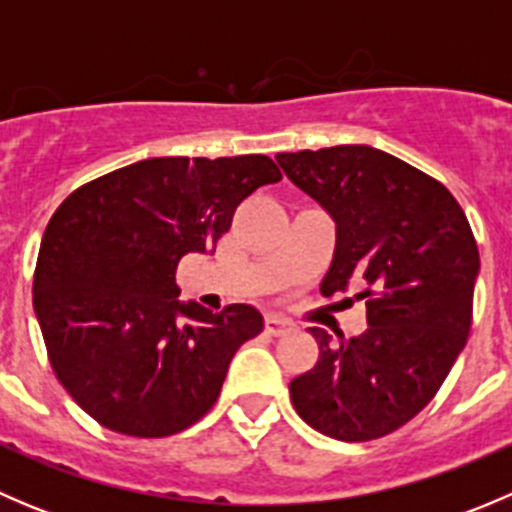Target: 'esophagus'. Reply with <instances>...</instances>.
Wrapping results in <instances>:
<instances>
[{
  "instance_id": "obj_1",
  "label": "esophagus",
  "mask_w": 512,
  "mask_h": 512,
  "mask_svg": "<svg viewBox=\"0 0 512 512\" xmlns=\"http://www.w3.org/2000/svg\"><path fill=\"white\" fill-rule=\"evenodd\" d=\"M265 329L270 334H275V337H280V334H285L292 329V322H289L287 317H280V314H267L265 317Z\"/></svg>"
}]
</instances>
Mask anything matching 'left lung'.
Returning <instances> with one entry per match:
<instances>
[{
	"mask_svg": "<svg viewBox=\"0 0 512 512\" xmlns=\"http://www.w3.org/2000/svg\"><path fill=\"white\" fill-rule=\"evenodd\" d=\"M277 163L337 223L322 294L361 285L369 329L312 327L317 364L289 384L294 411L337 441H374L409 423L446 381L473 324L480 257L441 180L369 146L280 153Z\"/></svg>",
	"mask_w": 512,
	"mask_h": 512,
	"instance_id": "left-lung-1",
	"label": "left lung"
}]
</instances>
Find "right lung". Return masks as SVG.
I'll use <instances>...</instances> for the list:
<instances>
[{
    "label": "right lung",
    "instance_id": "add662e5",
    "mask_svg": "<svg viewBox=\"0 0 512 512\" xmlns=\"http://www.w3.org/2000/svg\"><path fill=\"white\" fill-rule=\"evenodd\" d=\"M280 180L267 156L148 158L56 208L34 312L56 379L94 421L165 438L213 409L232 356L265 319L250 304H180L175 270L188 252L215 250L242 200Z\"/></svg>",
    "mask_w": 512,
    "mask_h": 512
}]
</instances>
